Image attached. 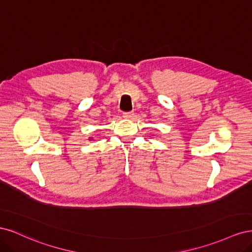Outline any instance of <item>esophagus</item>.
Instances as JSON below:
<instances>
[{"label":"esophagus","mask_w":252,"mask_h":252,"mask_svg":"<svg viewBox=\"0 0 252 252\" xmlns=\"http://www.w3.org/2000/svg\"><path fill=\"white\" fill-rule=\"evenodd\" d=\"M133 112L132 111H130V112H124L123 113V117L125 118V119H131L132 117H133Z\"/></svg>","instance_id":"obj_1"}]
</instances>
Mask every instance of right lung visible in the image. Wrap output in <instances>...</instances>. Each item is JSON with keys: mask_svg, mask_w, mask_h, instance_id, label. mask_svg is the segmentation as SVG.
<instances>
[{"mask_svg": "<svg viewBox=\"0 0 252 252\" xmlns=\"http://www.w3.org/2000/svg\"><path fill=\"white\" fill-rule=\"evenodd\" d=\"M89 140H90V141H91V140H93V138H89Z\"/></svg>", "mask_w": 252, "mask_h": 252, "instance_id": "1", "label": "right lung"}]
</instances>
